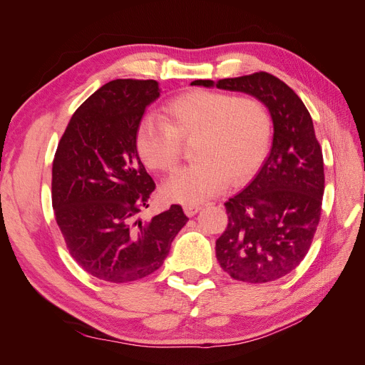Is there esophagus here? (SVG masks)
Returning <instances> with one entry per match:
<instances>
[{
  "mask_svg": "<svg viewBox=\"0 0 365 365\" xmlns=\"http://www.w3.org/2000/svg\"><path fill=\"white\" fill-rule=\"evenodd\" d=\"M201 210V207L200 205H185L184 207V213L189 216V217H192V216H195L197 212H200Z\"/></svg>",
  "mask_w": 365,
  "mask_h": 365,
  "instance_id": "34e87169",
  "label": "esophagus"
}]
</instances>
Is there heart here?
<instances>
[{"instance_id":"b5f03b06","label":"heart","mask_w":365,"mask_h":365,"mask_svg":"<svg viewBox=\"0 0 365 365\" xmlns=\"http://www.w3.org/2000/svg\"><path fill=\"white\" fill-rule=\"evenodd\" d=\"M164 118L141 120L137 152L149 169L173 172L181 145L195 161L163 185L169 201L200 205L225 189L247 182L259 170L271 145V114L260 98L193 90L164 108Z\"/></svg>"}]
</instances>
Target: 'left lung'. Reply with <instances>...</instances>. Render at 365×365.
<instances>
[{"instance_id": "8db88e82", "label": "left lung", "mask_w": 365, "mask_h": 365, "mask_svg": "<svg viewBox=\"0 0 365 365\" xmlns=\"http://www.w3.org/2000/svg\"><path fill=\"white\" fill-rule=\"evenodd\" d=\"M192 85L245 93L269 109L271 152L256 178L225 202L228 224L216 259L235 280L282 279L304 259L322 216L324 163L312 117L294 90L264 71Z\"/></svg>"}]
</instances>
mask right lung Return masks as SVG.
I'll return each instance as SVG.
<instances>
[{
	"instance_id": "obj_1",
	"label": "right lung",
	"mask_w": 365,
	"mask_h": 365,
	"mask_svg": "<svg viewBox=\"0 0 365 365\" xmlns=\"http://www.w3.org/2000/svg\"><path fill=\"white\" fill-rule=\"evenodd\" d=\"M157 81L117 79L77 108L53 160L51 202L71 257L93 277L128 283L155 272L185 225L181 205L141 220L155 182L135 135Z\"/></svg>"
}]
</instances>
